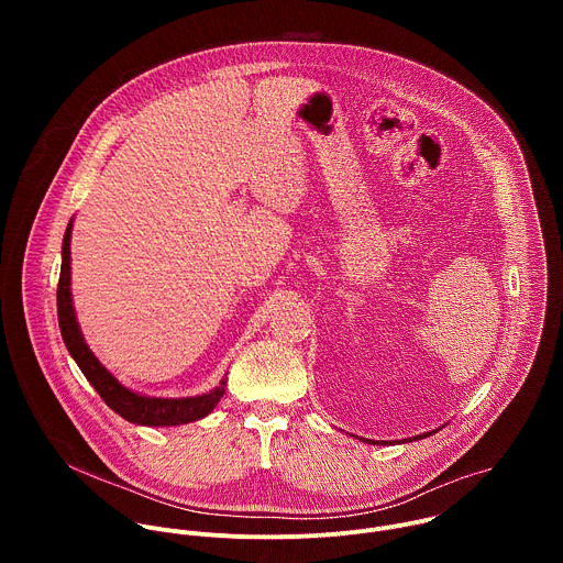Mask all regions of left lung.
Returning a JSON list of instances; mask_svg holds the SVG:
<instances>
[{
  "mask_svg": "<svg viewBox=\"0 0 563 563\" xmlns=\"http://www.w3.org/2000/svg\"><path fill=\"white\" fill-rule=\"evenodd\" d=\"M430 434V432H428ZM428 434H423V437H428ZM415 439H421V437H415Z\"/></svg>",
  "mask_w": 563,
  "mask_h": 563,
  "instance_id": "left-lung-1",
  "label": "left lung"
}]
</instances>
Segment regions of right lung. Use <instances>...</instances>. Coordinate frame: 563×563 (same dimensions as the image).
<instances>
[{
    "label": "right lung",
    "instance_id": "right-lung-1",
    "mask_svg": "<svg viewBox=\"0 0 563 563\" xmlns=\"http://www.w3.org/2000/svg\"><path fill=\"white\" fill-rule=\"evenodd\" d=\"M70 231L73 220L66 227L64 240H62V269H59V283H57V320L59 332L64 339V345L77 367L82 369L87 380L96 387V391L102 396L104 404L135 426H148V428H169V426H183L198 421L207 417L224 394V378L220 385L207 394L200 396H187V398H155L137 394L129 387H124L89 350L85 343L82 332H79L73 298H70Z\"/></svg>",
    "mask_w": 563,
    "mask_h": 563
}]
</instances>
